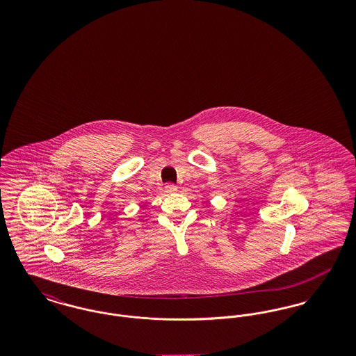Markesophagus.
<instances>
[{
  "mask_svg": "<svg viewBox=\"0 0 356 356\" xmlns=\"http://www.w3.org/2000/svg\"><path fill=\"white\" fill-rule=\"evenodd\" d=\"M165 192L167 193H175V192H177V186H175V184H167L165 186Z\"/></svg>",
  "mask_w": 356,
  "mask_h": 356,
  "instance_id": "1",
  "label": "esophagus"
}]
</instances>
